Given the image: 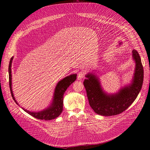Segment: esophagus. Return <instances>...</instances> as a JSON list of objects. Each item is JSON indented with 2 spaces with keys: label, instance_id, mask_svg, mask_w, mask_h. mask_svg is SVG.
Segmentation results:
<instances>
[{
  "label": "esophagus",
  "instance_id": "esophagus-1",
  "mask_svg": "<svg viewBox=\"0 0 150 150\" xmlns=\"http://www.w3.org/2000/svg\"><path fill=\"white\" fill-rule=\"evenodd\" d=\"M84 75H85V74L83 72H79L78 74V79H82L84 77Z\"/></svg>",
  "mask_w": 150,
  "mask_h": 150
}]
</instances>
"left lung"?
I'll return each mask as SVG.
<instances>
[{"label":"left lung","mask_w":150,"mask_h":150,"mask_svg":"<svg viewBox=\"0 0 150 150\" xmlns=\"http://www.w3.org/2000/svg\"><path fill=\"white\" fill-rule=\"evenodd\" d=\"M122 43L119 42V46ZM132 52L135 63L132 79L129 84L124 85L116 93L109 94L103 90L96 71L85 75L87 78L83 81L84 87L90 105L97 114L104 116L119 115L129 108L137 98L142 86L144 69L138 52L134 49Z\"/></svg>","instance_id":"1"}]
</instances>
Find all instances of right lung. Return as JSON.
Instances as JSON below:
<instances>
[{"instance_id":"1","label":"right lung","mask_w":150,"mask_h":150,"mask_svg":"<svg viewBox=\"0 0 150 150\" xmlns=\"http://www.w3.org/2000/svg\"><path fill=\"white\" fill-rule=\"evenodd\" d=\"M13 57H12L9 65V87L11 92L12 97L16 103L17 105L19 106V104L16 100L12 88V63L13 60ZM76 74H72L69 76H67L63 78L62 80L59 81L57 85H56V87L54 88V91L53 96V100L50 104V105L47 107V108L42 110L39 112H32L29 111L23 108H21L25 112L30 115L31 116L40 119V120H50L54 119L57 117L63 111V95L65 94L67 88L69 87V85H71L76 79Z\"/></svg>"}]
</instances>
